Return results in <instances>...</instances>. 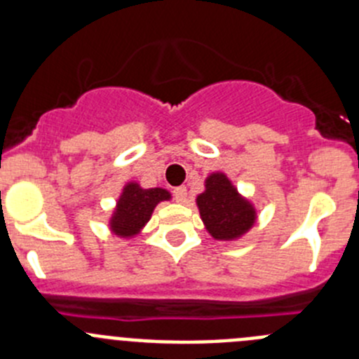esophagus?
Wrapping results in <instances>:
<instances>
[{
  "label": "esophagus",
  "instance_id": "1",
  "mask_svg": "<svg viewBox=\"0 0 359 359\" xmlns=\"http://www.w3.org/2000/svg\"><path fill=\"white\" fill-rule=\"evenodd\" d=\"M173 198H175L177 203H186L187 200V189L184 186L180 187H175V191H173Z\"/></svg>",
  "mask_w": 359,
  "mask_h": 359
}]
</instances>
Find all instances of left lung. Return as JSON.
<instances>
[{
	"instance_id": "obj_1",
	"label": "left lung",
	"mask_w": 359,
	"mask_h": 359,
	"mask_svg": "<svg viewBox=\"0 0 359 359\" xmlns=\"http://www.w3.org/2000/svg\"><path fill=\"white\" fill-rule=\"evenodd\" d=\"M196 201L206 229L217 240L241 236L255 220L252 205L238 194L222 173H213L206 179V191Z\"/></svg>"
}]
</instances>
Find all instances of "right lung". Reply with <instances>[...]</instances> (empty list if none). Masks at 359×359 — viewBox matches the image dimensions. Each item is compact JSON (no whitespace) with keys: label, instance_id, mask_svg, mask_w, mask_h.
Masks as SVG:
<instances>
[{"label":"right lung","instance_id":"obj_1","mask_svg":"<svg viewBox=\"0 0 359 359\" xmlns=\"http://www.w3.org/2000/svg\"><path fill=\"white\" fill-rule=\"evenodd\" d=\"M163 200H170L168 191L158 189V187L142 189L139 184H128L111 219V229L118 236H133L149 220L154 206Z\"/></svg>","mask_w":359,"mask_h":359}]
</instances>
